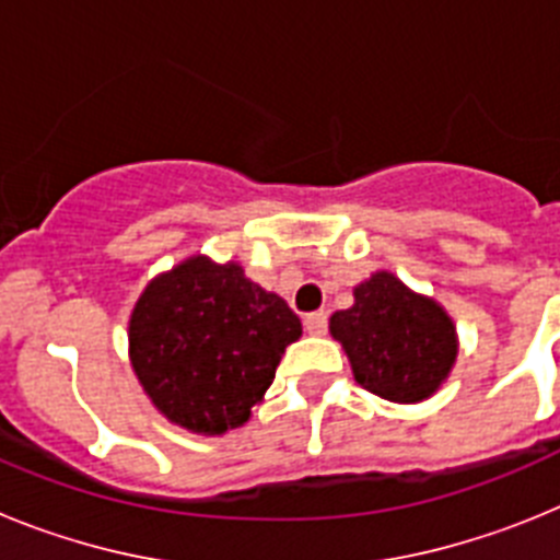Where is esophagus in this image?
Masks as SVG:
<instances>
[{"instance_id":"obj_1","label":"esophagus","mask_w":560,"mask_h":560,"mask_svg":"<svg viewBox=\"0 0 560 560\" xmlns=\"http://www.w3.org/2000/svg\"><path fill=\"white\" fill-rule=\"evenodd\" d=\"M305 330H308L311 336H323L325 330H328V316H325L323 311L308 314V316H305Z\"/></svg>"}]
</instances>
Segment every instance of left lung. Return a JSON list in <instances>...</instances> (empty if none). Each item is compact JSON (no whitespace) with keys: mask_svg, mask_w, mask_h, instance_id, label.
Wrapping results in <instances>:
<instances>
[{"mask_svg":"<svg viewBox=\"0 0 560 560\" xmlns=\"http://www.w3.org/2000/svg\"><path fill=\"white\" fill-rule=\"evenodd\" d=\"M330 336L348 353L361 387L393 404H420L452 375L457 325L434 296L378 269L353 289V305L330 316Z\"/></svg>","mask_w":560,"mask_h":560,"instance_id":"obj_1","label":"left lung"}]
</instances>
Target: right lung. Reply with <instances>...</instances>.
<instances>
[{"instance_id":"add662e5","label":"right lung","mask_w":560,"mask_h":560,"mask_svg":"<svg viewBox=\"0 0 560 560\" xmlns=\"http://www.w3.org/2000/svg\"><path fill=\"white\" fill-rule=\"evenodd\" d=\"M300 316L235 260L190 255L142 289L128 316V361L153 409L192 434L244 427L264 400Z\"/></svg>"}]
</instances>
